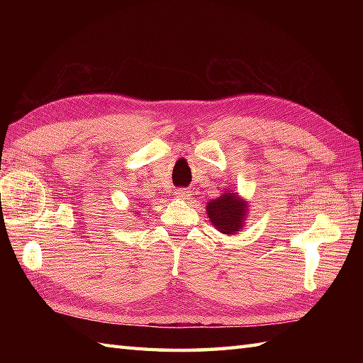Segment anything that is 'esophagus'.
<instances>
[{
  "label": "esophagus",
  "mask_w": 363,
  "mask_h": 363,
  "mask_svg": "<svg viewBox=\"0 0 363 363\" xmlns=\"http://www.w3.org/2000/svg\"><path fill=\"white\" fill-rule=\"evenodd\" d=\"M174 195H176V198H181V199H187V198L190 196V191H189L187 189H177V190L174 191Z\"/></svg>",
  "instance_id": "1"
}]
</instances>
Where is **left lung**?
Here are the masks:
<instances>
[{"instance_id": "obj_1", "label": "left lung", "mask_w": 363, "mask_h": 363, "mask_svg": "<svg viewBox=\"0 0 363 363\" xmlns=\"http://www.w3.org/2000/svg\"><path fill=\"white\" fill-rule=\"evenodd\" d=\"M207 215L220 233L233 234L243 226L246 203L240 201L234 194H226L207 204Z\"/></svg>"}]
</instances>
